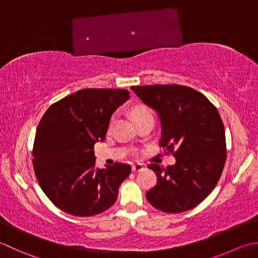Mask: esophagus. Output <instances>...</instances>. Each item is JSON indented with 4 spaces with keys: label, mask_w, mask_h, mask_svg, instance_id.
<instances>
[{
    "label": "esophagus",
    "mask_w": 258,
    "mask_h": 258,
    "mask_svg": "<svg viewBox=\"0 0 258 258\" xmlns=\"http://www.w3.org/2000/svg\"><path fill=\"white\" fill-rule=\"evenodd\" d=\"M145 168V166L143 164H134L133 167H131V170H133L134 172H139L141 171Z\"/></svg>",
    "instance_id": "esophagus-1"
}]
</instances>
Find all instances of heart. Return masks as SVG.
<instances>
[{
	"label": "heart",
	"mask_w": 258,
	"mask_h": 258,
	"mask_svg": "<svg viewBox=\"0 0 258 258\" xmlns=\"http://www.w3.org/2000/svg\"><path fill=\"white\" fill-rule=\"evenodd\" d=\"M149 113H150L149 110L145 107H137L134 109V111H133V114L136 119L139 117H143V115H145V114H149Z\"/></svg>",
	"instance_id": "1"
}]
</instances>
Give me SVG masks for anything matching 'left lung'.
Segmentation results:
<instances>
[{
	"label": "left lung",
	"mask_w": 258,
	"mask_h": 258,
	"mask_svg": "<svg viewBox=\"0 0 258 258\" xmlns=\"http://www.w3.org/2000/svg\"><path fill=\"white\" fill-rule=\"evenodd\" d=\"M160 120L159 145L175 151V165L151 164L156 186L148 202L166 213L196 207L213 191L226 160L225 129L214 104L203 93L177 85L131 87Z\"/></svg>",
	"instance_id": "8db88e82"
}]
</instances>
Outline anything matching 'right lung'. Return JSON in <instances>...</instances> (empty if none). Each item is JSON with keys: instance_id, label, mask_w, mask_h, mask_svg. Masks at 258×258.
Here are the masks:
<instances>
[{"instance_id": "1", "label": "right lung", "mask_w": 258, "mask_h": 258, "mask_svg": "<svg viewBox=\"0 0 258 258\" xmlns=\"http://www.w3.org/2000/svg\"><path fill=\"white\" fill-rule=\"evenodd\" d=\"M130 99L122 89H83L46 110L38 125L33 167L42 190L56 207L80 217L111 207L129 165L96 167L93 146L104 141L113 112Z\"/></svg>"}]
</instances>
